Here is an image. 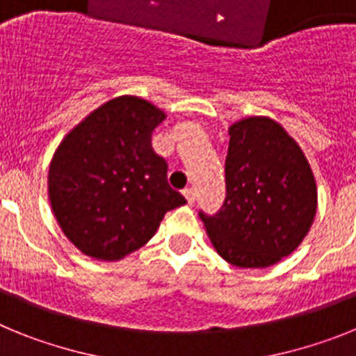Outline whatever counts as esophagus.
Here are the masks:
<instances>
[{
  "mask_svg": "<svg viewBox=\"0 0 356 356\" xmlns=\"http://www.w3.org/2000/svg\"><path fill=\"white\" fill-rule=\"evenodd\" d=\"M184 196L185 200L188 201V205H193L194 201H196V191H194V188H185Z\"/></svg>",
  "mask_w": 356,
  "mask_h": 356,
  "instance_id": "obj_1",
  "label": "esophagus"
}]
</instances>
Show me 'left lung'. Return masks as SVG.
Masks as SVG:
<instances>
[{
	"mask_svg": "<svg viewBox=\"0 0 356 356\" xmlns=\"http://www.w3.org/2000/svg\"><path fill=\"white\" fill-rule=\"evenodd\" d=\"M226 197L213 216L200 212L210 242L235 267L262 269L291 254L317 210L316 178L282 124L264 115L228 128Z\"/></svg>",
	"mask_w": 356,
	"mask_h": 356,
	"instance_id": "8db88e82",
	"label": "left lung"
}]
</instances>
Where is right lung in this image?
<instances>
[{
  "instance_id": "add662e5",
  "label": "right lung",
  "mask_w": 356,
  "mask_h": 356,
  "mask_svg": "<svg viewBox=\"0 0 356 356\" xmlns=\"http://www.w3.org/2000/svg\"><path fill=\"white\" fill-rule=\"evenodd\" d=\"M165 119L137 96L97 106L72 128L49 163L48 193L65 237L96 260H121L187 201L168 184V162L151 147Z\"/></svg>"
}]
</instances>
